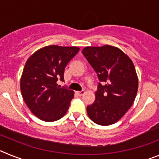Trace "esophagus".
Segmentation results:
<instances>
[{
	"label": "esophagus",
	"mask_w": 159,
	"mask_h": 159,
	"mask_svg": "<svg viewBox=\"0 0 159 159\" xmlns=\"http://www.w3.org/2000/svg\"><path fill=\"white\" fill-rule=\"evenodd\" d=\"M76 93L77 95H80V96H82V95H84V93H85V91H84V90H82V91H80V92H77Z\"/></svg>",
	"instance_id": "34e87169"
}]
</instances>
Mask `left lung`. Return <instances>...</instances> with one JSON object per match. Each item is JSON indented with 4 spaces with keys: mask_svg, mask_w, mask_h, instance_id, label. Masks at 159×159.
Masks as SVG:
<instances>
[{
    "mask_svg": "<svg viewBox=\"0 0 159 159\" xmlns=\"http://www.w3.org/2000/svg\"><path fill=\"white\" fill-rule=\"evenodd\" d=\"M82 53L100 81L95 102L87 107L88 116L99 125L113 124L130 109L137 95L134 64L120 49L111 45L85 47Z\"/></svg>",
    "mask_w": 159,
    "mask_h": 159,
    "instance_id": "1",
    "label": "left lung"
}]
</instances>
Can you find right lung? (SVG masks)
<instances>
[{
  "mask_svg": "<svg viewBox=\"0 0 159 159\" xmlns=\"http://www.w3.org/2000/svg\"><path fill=\"white\" fill-rule=\"evenodd\" d=\"M80 51L78 47L46 46L28 59L20 79L24 101L43 121L58 120L66 114L74 92L58 85L64 81V69Z\"/></svg>",
  "mask_w": 159,
  "mask_h": 159,
  "instance_id": "right-lung-1",
  "label": "right lung"
}]
</instances>
